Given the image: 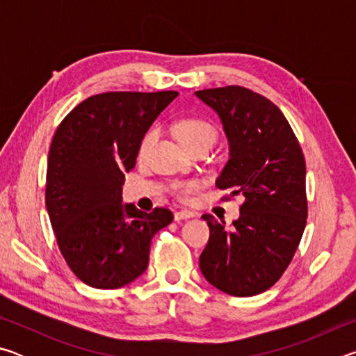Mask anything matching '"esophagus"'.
Returning <instances> with one entry per match:
<instances>
[{"label":"esophagus","instance_id":"1","mask_svg":"<svg viewBox=\"0 0 356 356\" xmlns=\"http://www.w3.org/2000/svg\"><path fill=\"white\" fill-rule=\"evenodd\" d=\"M193 216H196V213L191 212V210H179V212L174 213V220L182 221V220L193 218Z\"/></svg>","mask_w":356,"mask_h":356}]
</instances>
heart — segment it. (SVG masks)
<instances>
[{
    "label": "heart",
    "instance_id": "obj_1",
    "mask_svg": "<svg viewBox=\"0 0 356 356\" xmlns=\"http://www.w3.org/2000/svg\"><path fill=\"white\" fill-rule=\"evenodd\" d=\"M176 135L179 138V141L182 143L188 150L196 146H201V144H206V146L212 147V144L216 140V129L206 119L185 118L176 124ZM159 136H160V130L156 127L146 131V135L143 136V140L140 143V150H138V152H140V156L147 155L150 147H152L155 141L159 140ZM200 188H201V184L191 180V182H182V184L174 185V193H176L177 197L185 201L188 200L191 195H195V193L200 191Z\"/></svg>",
    "mask_w": 356,
    "mask_h": 356
}]
</instances>
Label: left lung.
Returning <instances> with one entry per match:
<instances>
[{
	"label": "left lung",
	"mask_w": 356,
	"mask_h": 356,
	"mask_svg": "<svg viewBox=\"0 0 356 356\" xmlns=\"http://www.w3.org/2000/svg\"><path fill=\"white\" fill-rule=\"evenodd\" d=\"M195 94L218 114L229 141V160L215 185L229 197H245L232 227L202 215L210 237L200 268L221 292L252 297L281 278L303 236L305 156L284 114L264 95L242 86Z\"/></svg>",
	"instance_id": "left-lung-1"
}]
</instances>
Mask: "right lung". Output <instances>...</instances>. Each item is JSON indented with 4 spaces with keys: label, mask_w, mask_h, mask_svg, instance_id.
I'll list each match as a JSON object with an SVG mask.
<instances>
[{
    "label": "right lung",
    "mask_w": 356,
    "mask_h": 356,
    "mask_svg": "<svg viewBox=\"0 0 356 356\" xmlns=\"http://www.w3.org/2000/svg\"><path fill=\"white\" fill-rule=\"evenodd\" d=\"M176 91L104 92L76 105L53 136L45 204L63 257L84 284L119 289L146 272L150 242L172 212L122 204L125 172Z\"/></svg>",
    "instance_id": "obj_1"
}]
</instances>
